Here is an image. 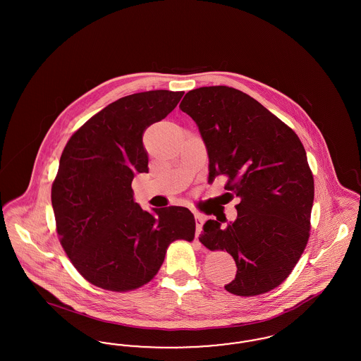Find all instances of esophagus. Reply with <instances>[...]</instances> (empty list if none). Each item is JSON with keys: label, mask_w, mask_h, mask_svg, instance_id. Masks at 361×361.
<instances>
[{"label": "esophagus", "mask_w": 361, "mask_h": 361, "mask_svg": "<svg viewBox=\"0 0 361 361\" xmlns=\"http://www.w3.org/2000/svg\"><path fill=\"white\" fill-rule=\"evenodd\" d=\"M195 222H196V237L202 233V227L204 224V218L200 215V214H196L195 215Z\"/></svg>", "instance_id": "34e87169"}]
</instances>
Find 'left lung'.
<instances>
[{
    "label": "left lung",
    "mask_w": 361,
    "mask_h": 361,
    "mask_svg": "<svg viewBox=\"0 0 361 361\" xmlns=\"http://www.w3.org/2000/svg\"><path fill=\"white\" fill-rule=\"evenodd\" d=\"M199 127L208 180L226 177L237 219L207 221L200 242L226 249L237 264L224 288L253 296L280 286L309 240L314 178L306 150L291 128L249 94L228 86L189 90L180 104Z\"/></svg>",
    "instance_id": "8db88e82"
}]
</instances>
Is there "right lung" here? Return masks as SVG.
I'll use <instances>...</instances> for the list:
<instances>
[{
	"label": "right lung",
	"mask_w": 361,
	"mask_h": 361,
	"mask_svg": "<svg viewBox=\"0 0 361 361\" xmlns=\"http://www.w3.org/2000/svg\"><path fill=\"white\" fill-rule=\"evenodd\" d=\"M184 92L149 90L106 105L70 137L52 183L56 233L74 268L109 291L135 290L159 271L173 240H192L185 207L142 209L131 183L147 173L143 133L165 119Z\"/></svg>",
	"instance_id": "1"
}]
</instances>
